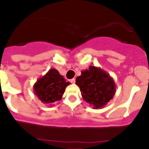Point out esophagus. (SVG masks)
Here are the masks:
<instances>
[{
    "instance_id": "1",
    "label": "esophagus",
    "mask_w": 149,
    "mask_h": 149,
    "mask_svg": "<svg viewBox=\"0 0 149 149\" xmlns=\"http://www.w3.org/2000/svg\"><path fill=\"white\" fill-rule=\"evenodd\" d=\"M70 82L71 83H75V82H76V79L73 78V79H70Z\"/></svg>"
}]
</instances>
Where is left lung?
<instances>
[{"instance_id":"8db88e82","label":"left lung","mask_w":149,"mask_h":149,"mask_svg":"<svg viewBox=\"0 0 149 149\" xmlns=\"http://www.w3.org/2000/svg\"><path fill=\"white\" fill-rule=\"evenodd\" d=\"M76 84L79 87L82 98L92 106L101 109L109 102L116 92L113 79L99 67L89 66L77 77Z\"/></svg>"}]
</instances>
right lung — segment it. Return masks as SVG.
Segmentation results:
<instances>
[{
	"instance_id": "add662e5",
	"label": "right lung",
	"mask_w": 149,
	"mask_h": 149,
	"mask_svg": "<svg viewBox=\"0 0 149 149\" xmlns=\"http://www.w3.org/2000/svg\"><path fill=\"white\" fill-rule=\"evenodd\" d=\"M70 82H66L56 69H50L33 86V90L38 99L44 104H51L62 98L65 88Z\"/></svg>"
}]
</instances>
